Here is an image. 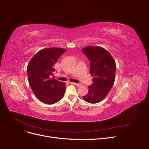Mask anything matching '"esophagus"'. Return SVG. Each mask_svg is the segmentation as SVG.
<instances>
[{
  "instance_id": "esophagus-1",
  "label": "esophagus",
  "mask_w": 149,
  "mask_h": 149,
  "mask_svg": "<svg viewBox=\"0 0 149 149\" xmlns=\"http://www.w3.org/2000/svg\"><path fill=\"white\" fill-rule=\"evenodd\" d=\"M70 84H74V85H75V86H81V84H79V83H73V82H70Z\"/></svg>"
}]
</instances>
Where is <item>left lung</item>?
Returning <instances> with one entry per match:
<instances>
[{
	"label": "left lung",
	"mask_w": 149,
	"mask_h": 149,
	"mask_svg": "<svg viewBox=\"0 0 149 149\" xmlns=\"http://www.w3.org/2000/svg\"><path fill=\"white\" fill-rule=\"evenodd\" d=\"M82 51L91 61L90 74L93 77V83L88 86V93L83 98L89 103H98L105 98L114 84L115 61L102 47L88 46Z\"/></svg>",
	"instance_id": "1"
}]
</instances>
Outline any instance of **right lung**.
I'll return each mask as SVG.
<instances>
[{"label":"right lung","instance_id":"obj_1","mask_svg":"<svg viewBox=\"0 0 149 149\" xmlns=\"http://www.w3.org/2000/svg\"><path fill=\"white\" fill-rule=\"evenodd\" d=\"M66 51L59 48H44L37 52L27 66L29 84L36 97L47 104L58 102L65 95L66 84L53 78L54 64Z\"/></svg>","mask_w":149,"mask_h":149}]
</instances>
